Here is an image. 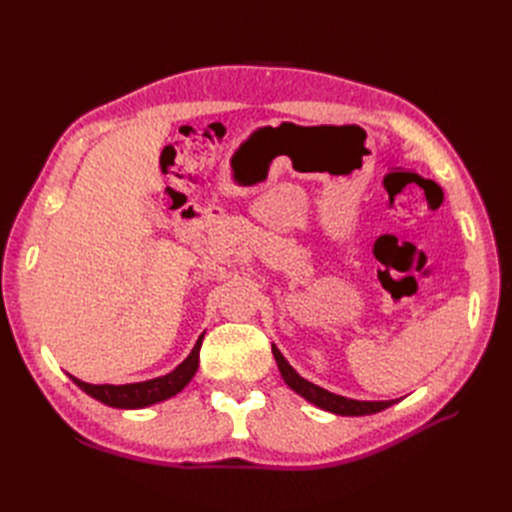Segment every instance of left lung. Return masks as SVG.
Returning <instances> with one entry per match:
<instances>
[{
    "mask_svg": "<svg viewBox=\"0 0 512 512\" xmlns=\"http://www.w3.org/2000/svg\"><path fill=\"white\" fill-rule=\"evenodd\" d=\"M271 350H273V356L277 361V367H280V374H282L284 382L290 386L294 393H299L303 399L309 401V404H314L322 410L339 414V416H365V414L382 412L389 406L397 404V399H391V401H359V399H350V397H344V395H335L327 389H322V386L301 378L297 374V369H294L284 359V354L277 350L275 344H273Z\"/></svg>",
    "mask_w": 512,
    "mask_h": 512,
    "instance_id": "1",
    "label": "left lung"
}]
</instances>
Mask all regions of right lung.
<instances>
[{
    "label": "right lung",
    "instance_id": "1",
    "mask_svg": "<svg viewBox=\"0 0 512 512\" xmlns=\"http://www.w3.org/2000/svg\"><path fill=\"white\" fill-rule=\"evenodd\" d=\"M203 337L205 333L198 337V342L194 344L192 352L188 354L181 365H177L170 374L145 380V382H132V384H89L79 378L70 376V380L79 386L81 391H85L89 397H94L102 404L111 406V408H123V410H136V408H147L153 404H160L164 399L175 397L181 393L185 386L190 384L194 378L196 369H198V354L200 346H203Z\"/></svg>",
    "mask_w": 512,
    "mask_h": 512
}]
</instances>
